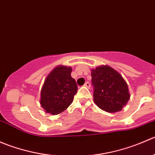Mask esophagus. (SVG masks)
<instances>
[{
  "instance_id": "1",
  "label": "esophagus",
  "mask_w": 155,
  "mask_h": 155,
  "mask_svg": "<svg viewBox=\"0 0 155 155\" xmlns=\"http://www.w3.org/2000/svg\"><path fill=\"white\" fill-rule=\"evenodd\" d=\"M84 86L87 87V88H90V87H91L90 82H85V85H84Z\"/></svg>"
}]
</instances>
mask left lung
Listing matches in <instances>:
<instances>
[{"instance_id": "obj_1", "label": "left lung", "mask_w": 155, "mask_h": 155, "mask_svg": "<svg viewBox=\"0 0 155 155\" xmlns=\"http://www.w3.org/2000/svg\"><path fill=\"white\" fill-rule=\"evenodd\" d=\"M94 101L107 112H119L130 100L127 84L119 73L109 66L91 70Z\"/></svg>"}]
</instances>
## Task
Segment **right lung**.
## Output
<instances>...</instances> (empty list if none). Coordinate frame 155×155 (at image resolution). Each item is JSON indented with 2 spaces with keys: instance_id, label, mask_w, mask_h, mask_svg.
Returning a JSON list of instances; mask_svg holds the SVG:
<instances>
[{
  "instance_id": "right-lung-1",
  "label": "right lung",
  "mask_w": 155,
  "mask_h": 155,
  "mask_svg": "<svg viewBox=\"0 0 155 155\" xmlns=\"http://www.w3.org/2000/svg\"><path fill=\"white\" fill-rule=\"evenodd\" d=\"M72 68L58 66L45 79L40 93V104L46 112L58 115L73 103L77 85L71 77Z\"/></svg>"
}]
</instances>
